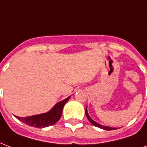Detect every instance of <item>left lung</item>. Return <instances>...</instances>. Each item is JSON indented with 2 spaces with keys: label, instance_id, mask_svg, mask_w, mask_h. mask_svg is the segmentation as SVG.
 Returning a JSON list of instances; mask_svg holds the SVG:
<instances>
[{
  "label": "left lung",
  "instance_id": "obj_1",
  "mask_svg": "<svg viewBox=\"0 0 147 147\" xmlns=\"http://www.w3.org/2000/svg\"><path fill=\"white\" fill-rule=\"evenodd\" d=\"M85 114H86V116H87V118H88V119L90 122V123H91L92 125H94V126H96V127L101 128V129H105V130L116 129V128H111V127H109V126H105V125H101L98 124V123H97L96 122H94V121L91 119L90 118V116H89V115H88V111H87V109H85Z\"/></svg>",
  "mask_w": 147,
  "mask_h": 147
}]
</instances>
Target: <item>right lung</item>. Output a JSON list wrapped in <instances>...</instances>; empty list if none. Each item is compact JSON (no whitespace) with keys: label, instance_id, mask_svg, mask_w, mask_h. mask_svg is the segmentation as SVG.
I'll return each instance as SVG.
<instances>
[{"label":"right lung","instance_id":"1","mask_svg":"<svg viewBox=\"0 0 147 147\" xmlns=\"http://www.w3.org/2000/svg\"><path fill=\"white\" fill-rule=\"evenodd\" d=\"M69 97L64 99L63 101L57 103L50 111L44 113V114L36 115L28 117H18L16 116L18 119L21 122H24L25 124L30 125L32 127L44 128L52 125L57 122L60 119L63 112V109L64 105L67 103Z\"/></svg>","mask_w":147,"mask_h":147}]
</instances>
